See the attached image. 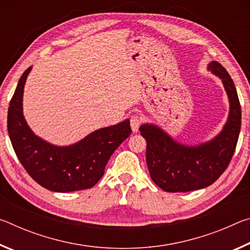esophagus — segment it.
Here are the masks:
<instances>
[{
  "label": "esophagus",
  "mask_w": 250,
  "mask_h": 250,
  "mask_svg": "<svg viewBox=\"0 0 250 250\" xmlns=\"http://www.w3.org/2000/svg\"><path fill=\"white\" fill-rule=\"evenodd\" d=\"M141 125V119L140 117L138 116H132L130 119V125H131V129H132L133 132H138L139 130V126Z\"/></svg>",
  "instance_id": "esophagus-1"
}]
</instances>
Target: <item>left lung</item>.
Returning a JSON list of instances; mask_svg holds the SVG:
<instances>
[{"instance_id":"obj_1","label":"left lung","mask_w":250,"mask_h":250,"mask_svg":"<svg viewBox=\"0 0 250 250\" xmlns=\"http://www.w3.org/2000/svg\"><path fill=\"white\" fill-rule=\"evenodd\" d=\"M207 69L222 79L229 101L226 124L216 137L196 146L183 145L160 126L145 124L140 132L146 141V166L152 181L166 192H189L213 184L226 170L238 141L242 109L234 82L217 62Z\"/></svg>"}]
</instances>
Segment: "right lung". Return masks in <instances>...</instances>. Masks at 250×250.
<instances>
[{
	"instance_id": "add662e5",
	"label": "right lung",
	"mask_w": 250,
	"mask_h": 250,
	"mask_svg": "<svg viewBox=\"0 0 250 250\" xmlns=\"http://www.w3.org/2000/svg\"><path fill=\"white\" fill-rule=\"evenodd\" d=\"M32 66L20 78L7 112V131L25 170L43 188L67 193L90 188L113 152L131 134L130 120L94 131L74 145L58 146L33 132L23 115V92Z\"/></svg>"
}]
</instances>
